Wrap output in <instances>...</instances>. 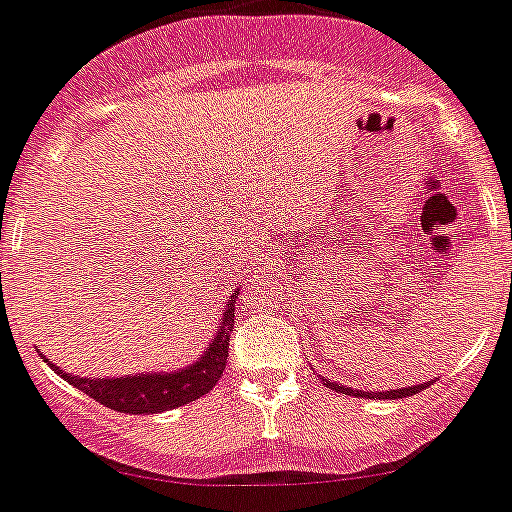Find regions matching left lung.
<instances>
[{
  "label": "left lung",
  "mask_w": 512,
  "mask_h": 512,
  "mask_svg": "<svg viewBox=\"0 0 512 512\" xmlns=\"http://www.w3.org/2000/svg\"><path fill=\"white\" fill-rule=\"evenodd\" d=\"M323 384L333 391H341V394L366 396V399H404V396L419 394V391H424L427 386H432V381H427V384H419V386H407V389H394V391H356V389H351V386H341V384H336V381H328V379H323Z\"/></svg>",
  "instance_id": "left-lung-1"
}]
</instances>
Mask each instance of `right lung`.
Here are the masks:
<instances>
[{"mask_svg":"<svg viewBox=\"0 0 512 512\" xmlns=\"http://www.w3.org/2000/svg\"><path fill=\"white\" fill-rule=\"evenodd\" d=\"M234 298H237V290L232 293V300ZM232 300L224 308L222 323H219V331L214 336L212 346L189 369L174 371V374H138L126 376V379H80V376L73 374H62L57 366H50L68 384L78 386L90 399H95L103 407L113 409V412L156 414L184 407L189 401L209 394L212 386L222 379L224 366H227L229 333H232L234 326Z\"/></svg>","mask_w":512,"mask_h":512,"instance_id":"right-lung-1","label":"right lung"}]
</instances>
